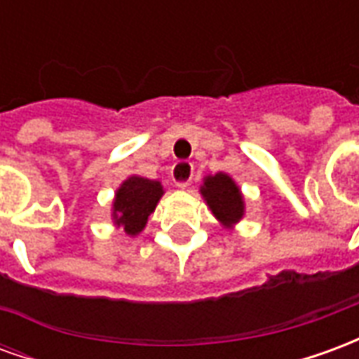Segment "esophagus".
I'll return each instance as SVG.
<instances>
[{"label": "esophagus", "mask_w": 359, "mask_h": 359, "mask_svg": "<svg viewBox=\"0 0 359 359\" xmlns=\"http://www.w3.org/2000/svg\"><path fill=\"white\" fill-rule=\"evenodd\" d=\"M194 177V165L187 163V161H179V163L172 165L171 169V179L172 182L179 188H188Z\"/></svg>", "instance_id": "esophagus-1"}]
</instances>
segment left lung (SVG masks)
<instances>
[{
    "label": "left lung",
    "mask_w": 359,
    "mask_h": 359,
    "mask_svg": "<svg viewBox=\"0 0 359 359\" xmlns=\"http://www.w3.org/2000/svg\"><path fill=\"white\" fill-rule=\"evenodd\" d=\"M203 202L225 229H234L246 213V203L241 187L226 172L208 175L200 187Z\"/></svg>",
    "instance_id": "1"
}]
</instances>
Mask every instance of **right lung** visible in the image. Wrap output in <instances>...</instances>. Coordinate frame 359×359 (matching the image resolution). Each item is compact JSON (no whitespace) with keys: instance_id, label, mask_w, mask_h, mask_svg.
Instances as JSON below:
<instances>
[{"instance_id":"1","label":"right lung","mask_w":359,"mask_h":359,"mask_svg":"<svg viewBox=\"0 0 359 359\" xmlns=\"http://www.w3.org/2000/svg\"><path fill=\"white\" fill-rule=\"evenodd\" d=\"M163 194V184L159 180L130 175L115 190V198L111 203L113 225L128 236L140 234Z\"/></svg>"}]
</instances>
